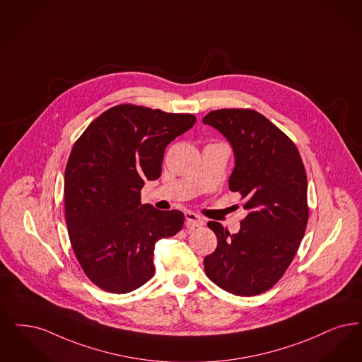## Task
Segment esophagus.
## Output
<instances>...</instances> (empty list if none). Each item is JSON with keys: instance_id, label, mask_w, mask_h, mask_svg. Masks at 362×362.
I'll list each match as a JSON object with an SVG mask.
<instances>
[{"instance_id": "1", "label": "esophagus", "mask_w": 362, "mask_h": 362, "mask_svg": "<svg viewBox=\"0 0 362 362\" xmlns=\"http://www.w3.org/2000/svg\"><path fill=\"white\" fill-rule=\"evenodd\" d=\"M185 217H186V228L187 229L201 228V226H203V223H204V219L202 217H199L198 214L192 213V211H186Z\"/></svg>"}]
</instances>
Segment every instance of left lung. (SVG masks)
Instances as JSON below:
<instances>
[{
	"mask_svg": "<svg viewBox=\"0 0 362 362\" xmlns=\"http://www.w3.org/2000/svg\"><path fill=\"white\" fill-rule=\"evenodd\" d=\"M202 121L232 145L229 188L241 194L247 210L235 234L214 221L207 223L218 244L204 257V271L230 293L259 295L284 275L303 238L308 221L303 161L289 137L255 110L219 109Z\"/></svg>",
	"mask_w": 362,
	"mask_h": 362,
	"instance_id": "8db88e82",
	"label": "left lung"
}]
</instances>
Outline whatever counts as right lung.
<instances>
[{"instance_id":"1","label":"right lung","mask_w":362,"mask_h":362,"mask_svg":"<svg viewBox=\"0 0 362 362\" xmlns=\"http://www.w3.org/2000/svg\"><path fill=\"white\" fill-rule=\"evenodd\" d=\"M192 115L118 105L95 118L74 144L64 173V209L74 253L100 288L127 293L153 274L160 238L183 228L185 214L141 204L167 145L191 129Z\"/></svg>"}]
</instances>
